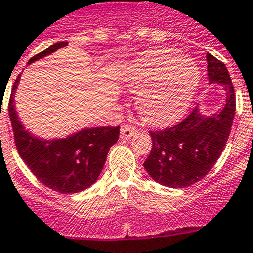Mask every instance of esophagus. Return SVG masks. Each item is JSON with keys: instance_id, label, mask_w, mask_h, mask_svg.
I'll return each mask as SVG.
<instances>
[{"instance_id": "obj_1", "label": "esophagus", "mask_w": 253, "mask_h": 253, "mask_svg": "<svg viewBox=\"0 0 253 253\" xmlns=\"http://www.w3.org/2000/svg\"><path fill=\"white\" fill-rule=\"evenodd\" d=\"M135 132H136L135 127L129 126V125H122V126H121V139H125V140L131 139Z\"/></svg>"}]
</instances>
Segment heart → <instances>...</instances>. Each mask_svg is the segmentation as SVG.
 <instances>
[{
  "label": "heart",
  "mask_w": 253,
  "mask_h": 253,
  "mask_svg": "<svg viewBox=\"0 0 253 253\" xmlns=\"http://www.w3.org/2000/svg\"><path fill=\"white\" fill-rule=\"evenodd\" d=\"M125 84L137 93L136 107L145 121L166 125L179 117L196 93L199 67L174 48H154L122 72Z\"/></svg>",
  "instance_id": "obj_1"
}]
</instances>
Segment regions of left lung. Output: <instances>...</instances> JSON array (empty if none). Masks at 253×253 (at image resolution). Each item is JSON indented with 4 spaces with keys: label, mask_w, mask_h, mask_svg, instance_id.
<instances>
[{
    "label": "left lung",
    "mask_w": 253,
    "mask_h": 253,
    "mask_svg": "<svg viewBox=\"0 0 253 253\" xmlns=\"http://www.w3.org/2000/svg\"><path fill=\"white\" fill-rule=\"evenodd\" d=\"M210 84L225 91L223 108L210 116L200 108L182 122L162 131H151V148L144 167L151 178L170 188H186L203 179L214 167L229 137L236 113L232 79L223 62L206 54Z\"/></svg>",
    "instance_id": "left-lung-1"
}]
</instances>
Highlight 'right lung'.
<instances>
[{
    "label": "right lung",
    "instance_id": "right-lung-1",
    "mask_svg": "<svg viewBox=\"0 0 253 253\" xmlns=\"http://www.w3.org/2000/svg\"><path fill=\"white\" fill-rule=\"evenodd\" d=\"M69 44L60 42L50 45L28 65L41 60ZM21 74L15 80L8 103L15 144L21 159L33 174L50 190L61 193H78L89 188L99 177L109 149L120 136V126L83 128L65 139H41L26 131L15 108V94Z\"/></svg>",
    "mask_w": 253,
    "mask_h": 253
}]
</instances>
